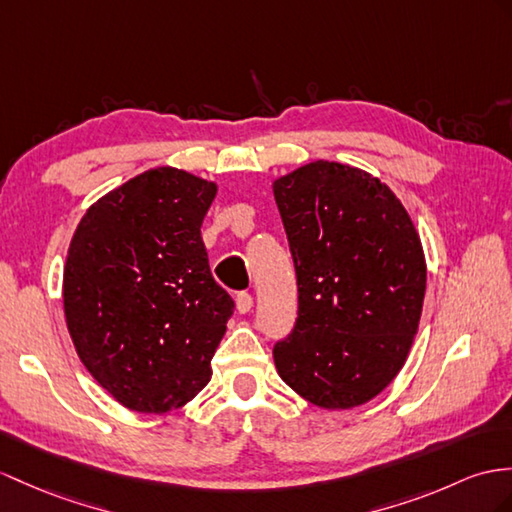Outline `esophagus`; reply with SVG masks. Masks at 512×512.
Here are the masks:
<instances>
[{
  "instance_id": "obj_1",
  "label": "esophagus",
  "mask_w": 512,
  "mask_h": 512,
  "mask_svg": "<svg viewBox=\"0 0 512 512\" xmlns=\"http://www.w3.org/2000/svg\"><path fill=\"white\" fill-rule=\"evenodd\" d=\"M254 308V297L249 295V293H239L236 295V310H239L241 315H245V313H249V310Z\"/></svg>"
}]
</instances>
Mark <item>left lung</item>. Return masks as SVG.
<instances>
[{"mask_svg": "<svg viewBox=\"0 0 512 512\" xmlns=\"http://www.w3.org/2000/svg\"><path fill=\"white\" fill-rule=\"evenodd\" d=\"M297 276V321L273 347L304 400L347 410L404 367L426 295V256L406 208L371 173L315 160L273 180Z\"/></svg>", "mask_w": 512, "mask_h": 512, "instance_id": "obj_1", "label": "left lung"}]
</instances>
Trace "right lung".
<instances>
[{
	"mask_svg": "<svg viewBox=\"0 0 512 512\" xmlns=\"http://www.w3.org/2000/svg\"><path fill=\"white\" fill-rule=\"evenodd\" d=\"M217 184L156 167L86 210L62 302L82 365L136 413L162 415L208 384L234 302L210 273L202 221Z\"/></svg>",
	"mask_w": 512,
	"mask_h": 512,
	"instance_id": "add662e5",
	"label": "right lung"
}]
</instances>
